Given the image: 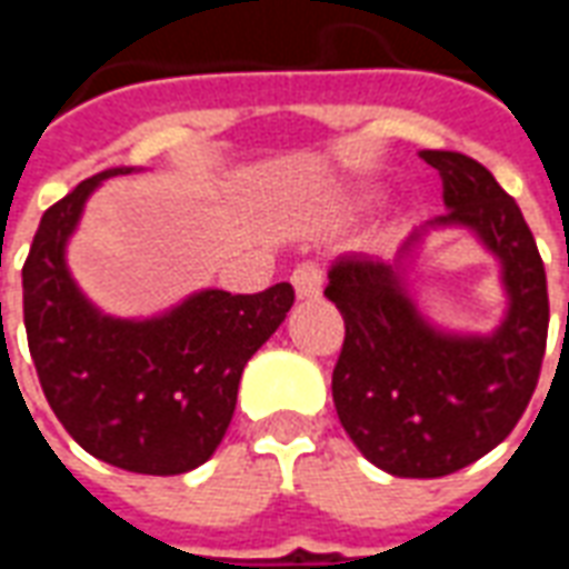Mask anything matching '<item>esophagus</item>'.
<instances>
[{
    "label": "esophagus",
    "instance_id": "obj_1",
    "mask_svg": "<svg viewBox=\"0 0 569 569\" xmlns=\"http://www.w3.org/2000/svg\"><path fill=\"white\" fill-rule=\"evenodd\" d=\"M292 286H296V296L301 298V301H308V298H320V292H322V268L320 264H313V261L298 264L296 271H292Z\"/></svg>",
    "mask_w": 569,
    "mask_h": 569
}]
</instances>
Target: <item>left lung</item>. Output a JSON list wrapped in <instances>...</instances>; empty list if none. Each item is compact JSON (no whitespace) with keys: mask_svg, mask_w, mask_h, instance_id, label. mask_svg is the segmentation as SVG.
<instances>
[{"mask_svg":"<svg viewBox=\"0 0 569 569\" xmlns=\"http://www.w3.org/2000/svg\"><path fill=\"white\" fill-rule=\"evenodd\" d=\"M448 212L408 237L393 261L338 256L326 298L345 317L332 371L338 420L366 460L399 478L451 476L493 451L537 390L549 292L537 240L500 182L460 151H420ZM466 227L501 261L510 308L490 336L436 330L407 292L405 261L427 230Z\"/></svg>","mask_w":569,"mask_h":569,"instance_id":"8db88e82","label":"left lung"}]
</instances>
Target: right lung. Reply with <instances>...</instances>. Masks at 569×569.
Segmentation results:
<instances>
[{
  "label": "right lung",
  "mask_w": 569,
  "mask_h": 569,
  "mask_svg": "<svg viewBox=\"0 0 569 569\" xmlns=\"http://www.w3.org/2000/svg\"><path fill=\"white\" fill-rule=\"evenodd\" d=\"M124 173L133 167L91 176L44 210L23 261V326L44 399L84 451L128 472L179 476L219 448L243 366L296 292L200 289L151 320L106 317L72 280L67 240L93 188Z\"/></svg>",
  "instance_id": "obj_1"
}]
</instances>
